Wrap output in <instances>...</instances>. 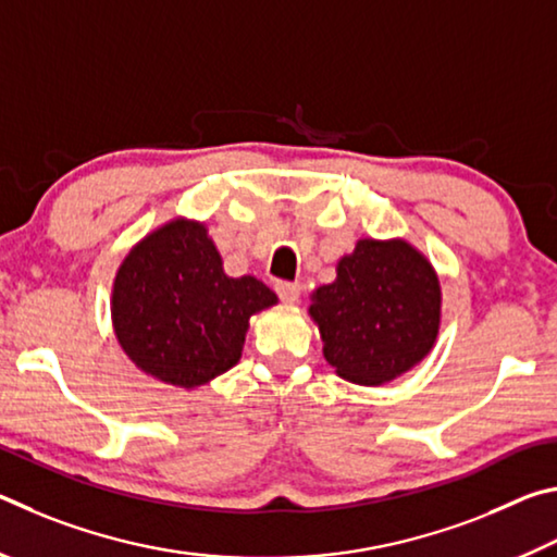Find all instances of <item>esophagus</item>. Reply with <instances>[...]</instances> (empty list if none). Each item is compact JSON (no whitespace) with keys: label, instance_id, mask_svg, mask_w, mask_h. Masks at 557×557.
<instances>
[{"label":"esophagus","instance_id":"obj_1","mask_svg":"<svg viewBox=\"0 0 557 557\" xmlns=\"http://www.w3.org/2000/svg\"><path fill=\"white\" fill-rule=\"evenodd\" d=\"M277 295L282 301H289V305H295V301L299 299L301 295V285H297V282H277Z\"/></svg>","mask_w":557,"mask_h":557}]
</instances>
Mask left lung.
Returning a JSON list of instances; mask_svg holds the SVG:
<instances>
[{
	"instance_id": "8db88e82",
	"label": "left lung",
	"mask_w": 557,
	"mask_h": 557,
	"mask_svg": "<svg viewBox=\"0 0 557 557\" xmlns=\"http://www.w3.org/2000/svg\"><path fill=\"white\" fill-rule=\"evenodd\" d=\"M440 280L405 240L356 243L336 280L312 295L324 358L342 379L381 385L430 354L440 329Z\"/></svg>"
}]
</instances>
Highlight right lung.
Returning <instances> with one entry per match:
<instances>
[{"instance_id":"add662e5","label":"right lung","mask_w":557,"mask_h":557,"mask_svg":"<svg viewBox=\"0 0 557 557\" xmlns=\"http://www.w3.org/2000/svg\"><path fill=\"white\" fill-rule=\"evenodd\" d=\"M275 301L260 280L225 275L203 225L178 219L149 233L120 265L112 324L145 373L196 388L238 363L248 319Z\"/></svg>"}]
</instances>
